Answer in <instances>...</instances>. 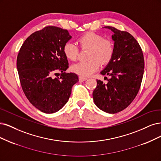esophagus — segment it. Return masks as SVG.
I'll list each match as a JSON object with an SVG mask.
<instances>
[{
	"label": "esophagus",
	"instance_id": "obj_1",
	"mask_svg": "<svg viewBox=\"0 0 161 161\" xmlns=\"http://www.w3.org/2000/svg\"><path fill=\"white\" fill-rule=\"evenodd\" d=\"M87 78H86V77H82V76H79V80L80 81H84L86 80H87Z\"/></svg>",
	"mask_w": 161,
	"mask_h": 161
}]
</instances>
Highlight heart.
Masks as SVG:
<instances>
[{
    "label": "heart",
    "instance_id": "obj_1",
    "mask_svg": "<svg viewBox=\"0 0 161 161\" xmlns=\"http://www.w3.org/2000/svg\"><path fill=\"white\" fill-rule=\"evenodd\" d=\"M81 49H89L87 61L77 63L71 66V71L80 75L87 77L96 72L100 67L108 64L114 54V46L112 41L103 39L102 35L93 32H88L77 39ZM66 58L71 61H75L78 58L79 49L77 46L71 42L66 43L63 49Z\"/></svg>",
    "mask_w": 161,
    "mask_h": 161
}]
</instances>
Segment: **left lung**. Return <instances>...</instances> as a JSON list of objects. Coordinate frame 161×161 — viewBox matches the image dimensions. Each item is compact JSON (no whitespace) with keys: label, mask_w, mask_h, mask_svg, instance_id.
Masks as SVG:
<instances>
[{"label":"left lung","mask_w":161,"mask_h":161,"mask_svg":"<svg viewBox=\"0 0 161 161\" xmlns=\"http://www.w3.org/2000/svg\"><path fill=\"white\" fill-rule=\"evenodd\" d=\"M104 28L114 33V54L100 74L111 78L106 84L97 80L93 99L102 111L116 114L126 108L136 97L142 80L144 60L141 46L131 34L110 26Z\"/></svg>","instance_id":"1"}]
</instances>
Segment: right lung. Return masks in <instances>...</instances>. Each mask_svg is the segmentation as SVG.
<instances>
[{
	"instance_id": "add662e5",
	"label": "right lung",
	"mask_w": 161,
	"mask_h": 161,
	"mask_svg": "<svg viewBox=\"0 0 161 161\" xmlns=\"http://www.w3.org/2000/svg\"><path fill=\"white\" fill-rule=\"evenodd\" d=\"M71 38L67 30L48 26L31 35L19 50L20 85L29 101L42 112L52 114L63 108L79 81L77 74L65 72L69 66L63 49ZM58 71L60 77L52 79Z\"/></svg>"
}]
</instances>
